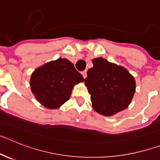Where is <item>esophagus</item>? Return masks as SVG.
I'll use <instances>...</instances> for the list:
<instances>
[{
	"instance_id": "esophagus-1",
	"label": "esophagus",
	"mask_w": 160,
	"mask_h": 160,
	"mask_svg": "<svg viewBox=\"0 0 160 160\" xmlns=\"http://www.w3.org/2000/svg\"><path fill=\"white\" fill-rule=\"evenodd\" d=\"M82 74L83 78H87V70H84V71L82 72Z\"/></svg>"
}]
</instances>
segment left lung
I'll use <instances>...</instances> for the list:
<instances>
[{
    "instance_id": "8db88e82",
    "label": "left lung",
    "mask_w": 160,
    "mask_h": 160,
    "mask_svg": "<svg viewBox=\"0 0 160 160\" xmlns=\"http://www.w3.org/2000/svg\"><path fill=\"white\" fill-rule=\"evenodd\" d=\"M85 85L90 94L94 111L104 116H112L130 105L135 92V80L125 67L102 58L92 60Z\"/></svg>"
}]
</instances>
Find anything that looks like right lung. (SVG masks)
I'll list each match as a JSON object with an SVG mask.
<instances>
[{
  "mask_svg": "<svg viewBox=\"0 0 160 160\" xmlns=\"http://www.w3.org/2000/svg\"><path fill=\"white\" fill-rule=\"evenodd\" d=\"M84 81L73 63L60 58L37 68L29 85L36 99L46 108L53 110L68 101L73 87Z\"/></svg>",
  "mask_w": 160,
  "mask_h": 160,
  "instance_id": "add662e5",
  "label": "right lung"
}]
</instances>
